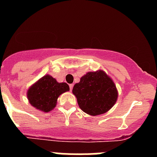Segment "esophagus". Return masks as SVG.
I'll return each mask as SVG.
<instances>
[{
	"label": "esophagus",
	"instance_id": "1",
	"mask_svg": "<svg viewBox=\"0 0 157 157\" xmlns=\"http://www.w3.org/2000/svg\"><path fill=\"white\" fill-rule=\"evenodd\" d=\"M73 84H70L69 85V87H70V90H72V89H73Z\"/></svg>",
	"mask_w": 157,
	"mask_h": 157
}]
</instances>
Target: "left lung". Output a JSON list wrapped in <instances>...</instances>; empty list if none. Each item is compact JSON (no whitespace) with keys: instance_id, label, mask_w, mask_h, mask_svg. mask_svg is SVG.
I'll return each mask as SVG.
<instances>
[{"instance_id":"obj_1","label":"left lung","mask_w":157,"mask_h":157,"mask_svg":"<svg viewBox=\"0 0 157 157\" xmlns=\"http://www.w3.org/2000/svg\"><path fill=\"white\" fill-rule=\"evenodd\" d=\"M84 112L98 115L109 111L116 102L118 91L112 79L104 71L89 72L80 78L72 90Z\"/></svg>"}]
</instances>
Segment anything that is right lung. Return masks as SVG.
<instances>
[{
  "instance_id": "right-lung-1",
  "label": "right lung",
  "mask_w": 157,
  "mask_h": 157,
  "mask_svg": "<svg viewBox=\"0 0 157 157\" xmlns=\"http://www.w3.org/2000/svg\"><path fill=\"white\" fill-rule=\"evenodd\" d=\"M69 90L66 83H58L50 75H45L29 89L27 97L33 107L48 112L55 107L58 96Z\"/></svg>"
}]
</instances>
